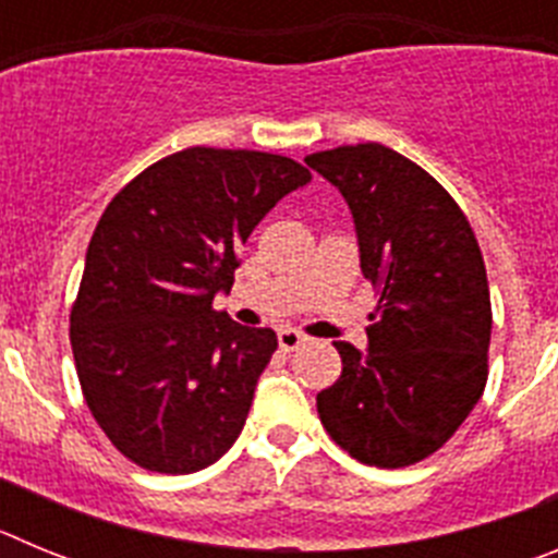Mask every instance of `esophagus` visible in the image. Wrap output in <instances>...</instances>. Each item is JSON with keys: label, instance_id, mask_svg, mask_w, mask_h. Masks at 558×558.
Instances as JSON below:
<instances>
[{"label": "esophagus", "instance_id": "obj_1", "mask_svg": "<svg viewBox=\"0 0 558 558\" xmlns=\"http://www.w3.org/2000/svg\"><path fill=\"white\" fill-rule=\"evenodd\" d=\"M276 338H279V347H282L284 352H293V349H299L304 340H307L302 332H299V329H293V327L279 329V335H276Z\"/></svg>", "mask_w": 558, "mask_h": 558}]
</instances>
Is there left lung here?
Here are the masks:
<instances>
[{
	"label": "left lung",
	"mask_w": 558,
	"mask_h": 558,
	"mask_svg": "<svg viewBox=\"0 0 558 558\" xmlns=\"http://www.w3.org/2000/svg\"><path fill=\"white\" fill-rule=\"evenodd\" d=\"M304 161L347 201L360 270L379 290L368 347L335 340L343 372L315 399L318 416L360 463L399 470L445 445L486 386L481 248L450 192L391 147L347 145Z\"/></svg>",
	"instance_id": "1"
}]
</instances>
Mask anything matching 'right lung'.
<instances>
[{"mask_svg": "<svg viewBox=\"0 0 558 558\" xmlns=\"http://www.w3.org/2000/svg\"><path fill=\"white\" fill-rule=\"evenodd\" d=\"M310 179L288 156L186 147L102 211L69 335L88 411L133 463L190 475L236 441L276 332L211 302L254 226Z\"/></svg>", "mask_w": 558, "mask_h": 558, "instance_id": "add662e5", "label": "right lung"}]
</instances>
